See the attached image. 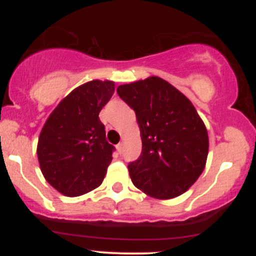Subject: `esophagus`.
<instances>
[{
  "label": "esophagus",
  "mask_w": 256,
  "mask_h": 256,
  "mask_svg": "<svg viewBox=\"0 0 256 256\" xmlns=\"http://www.w3.org/2000/svg\"><path fill=\"white\" fill-rule=\"evenodd\" d=\"M122 146H124V144H122V143H119V144L116 146V149H118L119 152H122Z\"/></svg>",
  "instance_id": "34e87169"
}]
</instances>
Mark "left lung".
<instances>
[{
    "label": "left lung",
    "instance_id": "8db88e82",
    "mask_svg": "<svg viewBox=\"0 0 256 256\" xmlns=\"http://www.w3.org/2000/svg\"><path fill=\"white\" fill-rule=\"evenodd\" d=\"M119 98L136 113L142 152L128 164L134 186L160 200L195 183L208 155L207 128L189 98L158 77L119 85Z\"/></svg>",
    "mask_w": 256,
    "mask_h": 256
}]
</instances>
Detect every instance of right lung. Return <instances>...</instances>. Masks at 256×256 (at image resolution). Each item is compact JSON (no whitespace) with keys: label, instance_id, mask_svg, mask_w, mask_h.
I'll return each instance as SVG.
<instances>
[{"label":"right lung","instance_id":"right-lung-1","mask_svg":"<svg viewBox=\"0 0 256 256\" xmlns=\"http://www.w3.org/2000/svg\"><path fill=\"white\" fill-rule=\"evenodd\" d=\"M114 92L110 80L88 82L64 98L46 119L37 155L44 178L64 196L100 186L116 150L98 118Z\"/></svg>","mask_w":256,"mask_h":256}]
</instances>
